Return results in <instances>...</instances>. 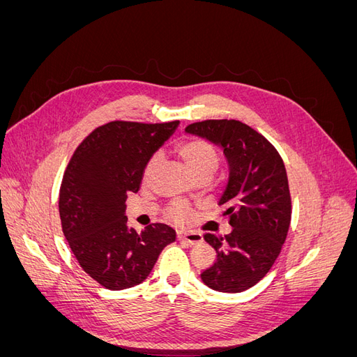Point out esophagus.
I'll return each mask as SVG.
<instances>
[{"label":"esophagus","mask_w":357,"mask_h":357,"mask_svg":"<svg viewBox=\"0 0 357 357\" xmlns=\"http://www.w3.org/2000/svg\"><path fill=\"white\" fill-rule=\"evenodd\" d=\"M177 238L180 241H186L189 244H198L202 241V235L195 231H189V232H177Z\"/></svg>","instance_id":"esophagus-1"}]
</instances>
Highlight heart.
Returning <instances> with one entry per match:
<instances>
[{"label": "heart", "mask_w": 357, "mask_h": 357, "mask_svg": "<svg viewBox=\"0 0 357 357\" xmlns=\"http://www.w3.org/2000/svg\"><path fill=\"white\" fill-rule=\"evenodd\" d=\"M177 153L180 158L185 160L186 167L192 172L193 176H198L201 172H213L215 171L219 165V153L215 147L207 142V139L202 138H186L181 139L180 143L176 146ZM160 156L156 153L150 160L147 162V165L144 168V177H149L152 174L156 165L159 164ZM189 208L183 204H174L168 208V218L176 220V222H185L189 218Z\"/></svg>", "instance_id": "heart-1"}]
</instances>
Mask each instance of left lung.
Listing matches in <instances>:
<instances>
[{"label":"left lung","mask_w":357,"mask_h":357,"mask_svg":"<svg viewBox=\"0 0 357 357\" xmlns=\"http://www.w3.org/2000/svg\"><path fill=\"white\" fill-rule=\"evenodd\" d=\"M186 132L220 146L228 160L229 180L219 204L232 231L204 235L215 261L201 278L213 290L238 294L266 275L287 236L291 199L283 159L262 134L234 119L190 123Z\"/></svg>","instance_id":"1"}]
</instances>
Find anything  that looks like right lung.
<instances>
[{"mask_svg": "<svg viewBox=\"0 0 357 357\" xmlns=\"http://www.w3.org/2000/svg\"><path fill=\"white\" fill-rule=\"evenodd\" d=\"M178 121H114L75 149L59 190L62 232L86 274L110 290L137 286L149 277L176 231L152 223L137 232L125 215L129 192H138L147 162L176 131Z\"/></svg>", "mask_w": 357, "mask_h": 357, "instance_id": "add662e5", "label": "right lung"}]
</instances>
